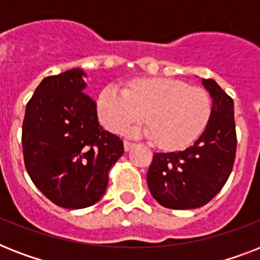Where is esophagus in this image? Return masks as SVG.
I'll return each instance as SVG.
<instances>
[{"mask_svg": "<svg viewBox=\"0 0 260 260\" xmlns=\"http://www.w3.org/2000/svg\"><path fill=\"white\" fill-rule=\"evenodd\" d=\"M135 147V143H131V142H124V150L125 151H129L132 150Z\"/></svg>", "mask_w": 260, "mask_h": 260, "instance_id": "1", "label": "esophagus"}]
</instances>
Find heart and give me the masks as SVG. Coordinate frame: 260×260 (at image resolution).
Masks as SVG:
<instances>
[{
  "mask_svg": "<svg viewBox=\"0 0 260 260\" xmlns=\"http://www.w3.org/2000/svg\"><path fill=\"white\" fill-rule=\"evenodd\" d=\"M100 122L118 134L139 122L146 113L150 125L134 128L132 136H147L166 150H179L196 142L212 116V101L205 90L173 78H138L125 89L108 85L95 101Z\"/></svg>",
  "mask_w": 260,
  "mask_h": 260,
  "instance_id": "b5f03b06",
  "label": "heart"
}]
</instances>
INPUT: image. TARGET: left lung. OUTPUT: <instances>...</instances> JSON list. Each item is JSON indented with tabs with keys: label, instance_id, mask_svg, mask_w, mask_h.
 <instances>
[{
	"label": "left lung",
	"instance_id": "1",
	"mask_svg": "<svg viewBox=\"0 0 260 260\" xmlns=\"http://www.w3.org/2000/svg\"><path fill=\"white\" fill-rule=\"evenodd\" d=\"M212 98L204 134L185 151L154 154L147 173L151 196L169 209L205 205L222 189L236 155L234 100L213 79H202Z\"/></svg>",
	"mask_w": 260,
	"mask_h": 260
}]
</instances>
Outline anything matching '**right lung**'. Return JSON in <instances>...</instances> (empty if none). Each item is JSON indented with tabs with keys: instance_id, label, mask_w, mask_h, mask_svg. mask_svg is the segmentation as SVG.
<instances>
[{
	"instance_id": "right-lung-1",
	"label": "right lung",
	"mask_w": 260,
	"mask_h": 260,
	"mask_svg": "<svg viewBox=\"0 0 260 260\" xmlns=\"http://www.w3.org/2000/svg\"><path fill=\"white\" fill-rule=\"evenodd\" d=\"M85 77L82 69H71L43 79L22 122V154L30 179L66 209L100 201L110 167L124 154L122 140L100 125L95 102L85 93Z\"/></svg>"
}]
</instances>
